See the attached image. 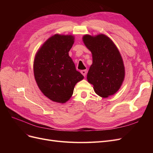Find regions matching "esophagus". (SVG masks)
I'll return each instance as SVG.
<instances>
[{"label":"esophagus","mask_w":153,"mask_h":153,"mask_svg":"<svg viewBox=\"0 0 153 153\" xmlns=\"http://www.w3.org/2000/svg\"><path fill=\"white\" fill-rule=\"evenodd\" d=\"M81 73H82V75H84V76H85L86 75H87V70H82V71H81Z\"/></svg>","instance_id":"1"}]
</instances>
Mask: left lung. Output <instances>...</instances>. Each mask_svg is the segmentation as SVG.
Instances as JSON below:
<instances>
[{
	"instance_id": "1",
	"label": "left lung",
	"mask_w": 153,
	"mask_h": 153,
	"mask_svg": "<svg viewBox=\"0 0 153 153\" xmlns=\"http://www.w3.org/2000/svg\"><path fill=\"white\" fill-rule=\"evenodd\" d=\"M83 41L92 56V64L87 79L93 85L96 93L102 98L114 94L124 81L123 61L116 46L108 36L85 35Z\"/></svg>"
}]
</instances>
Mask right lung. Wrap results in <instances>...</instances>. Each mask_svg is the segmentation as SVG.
Listing matches in <instances>:
<instances>
[{
  "mask_svg": "<svg viewBox=\"0 0 153 153\" xmlns=\"http://www.w3.org/2000/svg\"><path fill=\"white\" fill-rule=\"evenodd\" d=\"M74 39L72 35L55 34L36 54L35 80L43 94L55 102L66 103L71 97L76 83L84 78L69 56Z\"/></svg>",
  "mask_w": 153,
  "mask_h": 153,
  "instance_id": "obj_1",
  "label": "right lung"
}]
</instances>
